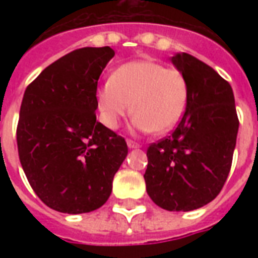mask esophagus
Here are the masks:
<instances>
[{"mask_svg": "<svg viewBox=\"0 0 258 258\" xmlns=\"http://www.w3.org/2000/svg\"><path fill=\"white\" fill-rule=\"evenodd\" d=\"M127 145H128L130 149H138V148H141L140 144H137V142H134V141H127Z\"/></svg>", "mask_w": 258, "mask_h": 258, "instance_id": "obj_1", "label": "esophagus"}]
</instances>
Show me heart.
I'll list each match as a JSON object with an SVG mask.
<instances>
[{"instance_id": "b5f03b06", "label": "heart", "mask_w": 258, "mask_h": 258, "mask_svg": "<svg viewBox=\"0 0 258 258\" xmlns=\"http://www.w3.org/2000/svg\"><path fill=\"white\" fill-rule=\"evenodd\" d=\"M188 101V81L177 69L141 59L121 64L96 92L103 124L116 130L131 110L134 128L166 133L178 123Z\"/></svg>"}]
</instances>
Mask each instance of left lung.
<instances>
[{
	"label": "left lung",
	"mask_w": 258,
	"mask_h": 258,
	"mask_svg": "<svg viewBox=\"0 0 258 258\" xmlns=\"http://www.w3.org/2000/svg\"><path fill=\"white\" fill-rule=\"evenodd\" d=\"M170 59L188 81V101L173 134L148 148L144 178L159 207L190 211L216 199L225 184L239 120L232 88L214 69L185 52Z\"/></svg>",
	"instance_id": "8db88e82"
}]
</instances>
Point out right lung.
I'll return each mask as SVG.
<instances>
[{"label":"right lung","mask_w":258,"mask_h":258,"mask_svg":"<svg viewBox=\"0 0 258 258\" xmlns=\"http://www.w3.org/2000/svg\"><path fill=\"white\" fill-rule=\"evenodd\" d=\"M110 47L80 48L42 70L25 91L16 130L20 164L53 210L90 213L106 203L128 148L96 120V87Z\"/></svg>","instance_id":"1"}]
</instances>
